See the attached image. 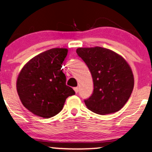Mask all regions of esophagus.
I'll list each match as a JSON object with an SVG mask.
<instances>
[{
    "mask_svg": "<svg viewBox=\"0 0 152 152\" xmlns=\"http://www.w3.org/2000/svg\"><path fill=\"white\" fill-rule=\"evenodd\" d=\"M74 89L75 91V92H76V94H77L78 92V90H79V88H78V87H75Z\"/></svg>",
    "mask_w": 152,
    "mask_h": 152,
    "instance_id": "1",
    "label": "esophagus"
}]
</instances>
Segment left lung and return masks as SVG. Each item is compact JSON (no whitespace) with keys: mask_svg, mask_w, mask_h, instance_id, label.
<instances>
[{"mask_svg":"<svg viewBox=\"0 0 152 152\" xmlns=\"http://www.w3.org/2000/svg\"><path fill=\"white\" fill-rule=\"evenodd\" d=\"M76 53L88 66L94 91L84 100L88 109L98 114L119 111L129 99L134 78L130 66L121 56L102 47L78 48Z\"/></svg>","mask_w":152,"mask_h":152,"instance_id":"left-lung-1","label":"left lung"}]
</instances>
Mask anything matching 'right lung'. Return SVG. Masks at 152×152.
<instances>
[{"instance_id":"obj_1","label":"right lung","mask_w":152,"mask_h":152,"mask_svg":"<svg viewBox=\"0 0 152 152\" xmlns=\"http://www.w3.org/2000/svg\"><path fill=\"white\" fill-rule=\"evenodd\" d=\"M68 49L55 48L36 56L26 63L19 73L17 92L23 105L34 115L48 118L58 114L66 99L74 95L66 86L63 61Z\"/></svg>"}]
</instances>
